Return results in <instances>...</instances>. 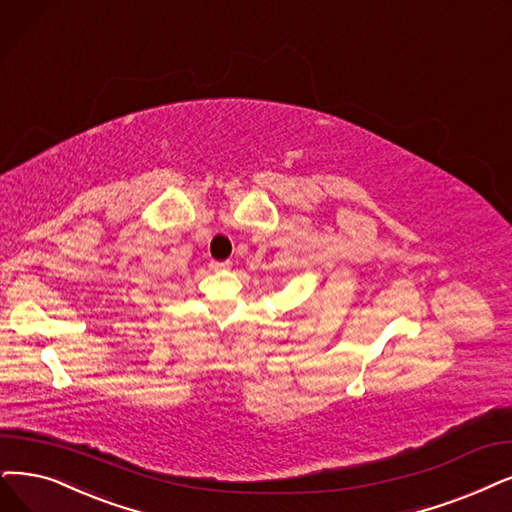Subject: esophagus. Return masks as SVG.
<instances>
[{
	"mask_svg": "<svg viewBox=\"0 0 512 512\" xmlns=\"http://www.w3.org/2000/svg\"><path fill=\"white\" fill-rule=\"evenodd\" d=\"M229 267H231V262H229V260H224V262L212 260V262H210V271H227Z\"/></svg>",
	"mask_w": 512,
	"mask_h": 512,
	"instance_id": "esophagus-1",
	"label": "esophagus"
}]
</instances>
